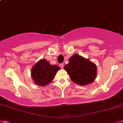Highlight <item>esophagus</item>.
Instances as JSON below:
<instances>
[{"label":"esophagus","instance_id":"obj_1","mask_svg":"<svg viewBox=\"0 0 123 123\" xmlns=\"http://www.w3.org/2000/svg\"><path fill=\"white\" fill-rule=\"evenodd\" d=\"M64 64H63V63H62V64H59V67H60L61 68H63V67H64Z\"/></svg>","mask_w":123,"mask_h":123}]
</instances>
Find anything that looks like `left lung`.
I'll return each instance as SVG.
<instances>
[{"instance_id":"obj_1","label":"left lung","mask_w":123,"mask_h":123,"mask_svg":"<svg viewBox=\"0 0 123 123\" xmlns=\"http://www.w3.org/2000/svg\"><path fill=\"white\" fill-rule=\"evenodd\" d=\"M72 81L81 86L92 83L96 78V67L94 63L77 54L70 58L64 67Z\"/></svg>"}]
</instances>
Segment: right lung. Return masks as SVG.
Segmentation results:
<instances>
[{
	"instance_id": "obj_1",
	"label": "right lung",
	"mask_w": 123,
	"mask_h": 123,
	"mask_svg": "<svg viewBox=\"0 0 123 123\" xmlns=\"http://www.w3.org/2000/svg\"><path fill=\"white\" fill-rule=\"evenodd\" d=\"M57 65H50L45 59H41L31 70V77L38 86H46L54 78L56 72L60 70Z\"/></svg>"
}]
</instances>
